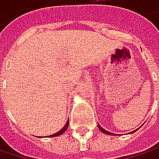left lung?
<instances>
[{"label":"left lung","instance_id":"8db88e82","mask_svg":"<svg viewBox=\"0 0 159 159\" xmlns=\"http://www.w3.org/2000/svg\"><path fill=\"white\" fill-rule=\"evenodd\" d=\"M98 127H99V129H100V131L101 132H102V133H103V134H110V135H115V134H112V133H111V132H109V131H107V130H105V129H103V128H102V126H100V125H98ZM139 128H140V127H139ZM139 128H138V129H139ZM138 129H136V130H134V131H132V132H130V134H133V133H134V132H136L138 130Z\"/></svg>","mask_w":159,"mask_h":159}]
</instances>
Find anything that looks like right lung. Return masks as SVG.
<instances>
[{
  "instance_id": "obj_1",
  "label": "right lung",
  "mask_w": 159,
  "mask_h": 159,
  "mask_svg": "<svg viewBox=\"0 0 159 159\" xmlns=\"http://www.w3.org/2000/svg\"><path fill=\"white\" fill-rule=\"evenodd\" d=\"M68 125H69V120L66 122V124L64 125V126L60 130L59 132H57V133H56V134H52V135H48L49 137H57V136H59V135H61L62 134H64V132L66 131V129L68 128Z\"/></svg>"
}]
</instances>
